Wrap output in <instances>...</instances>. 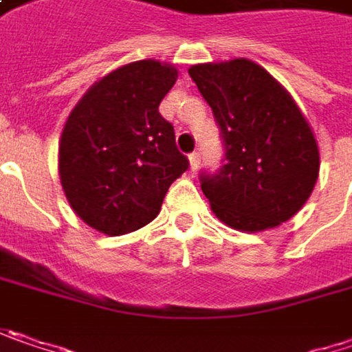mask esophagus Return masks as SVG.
<instances>
[{"label":"esophagus","mask_w":352,"mask_h":352,"mask_svg":"<svg viewBox=\"0 0 352 352\" xmlns=\"http://www.w3.org/2000/svg\"><path fill=\"white\" fill-rule=\"evenodd\" d=\"M199 165H201V155H199V153H191V155H189V169H191V171H197V169H199Z\"/></svg>","instance_id":"esophagus-1"}]
</instances>
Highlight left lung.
I'll use <instances>...</instances> for the list:
<instances>
[{"mask_svg": "<svg viewBox=\"0 0 352 352\" xmlns=\"http://www.w3.org/2000/svg\"><path fill=\"white\" fill-rule=\"evenodd\" d=\"M189 75L211 105L227 163L201 175L211 211L225 225L258 233L297 215L319 177V143L291 94L258 63L239 57L197 63Z\"/></svg>", "mask_w": 352, "mask_h": 352, "instance_id": "8db88e82", "label": "left lung"}]
</instances>
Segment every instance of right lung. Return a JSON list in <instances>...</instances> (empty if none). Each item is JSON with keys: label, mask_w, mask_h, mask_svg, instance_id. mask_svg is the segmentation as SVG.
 <instances>
[{"label": "right lung", "mask_w": 352, "mask_h": 352, "mask_svg": "<svg viewBox=\"0 0 352 352\" xmlns=\"http://www.w3.org/2000/svg\"><path fill=\"white\" fill-rule=\"evenodd\" d=\"M171 63L141 59L103 75L72 109L59 139V179L75 215L117 237L159 215L187 171L159 103L175 85Z\"/></svg>", "instance_id": "right-lung-1"}]
</instances>
